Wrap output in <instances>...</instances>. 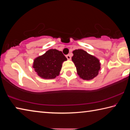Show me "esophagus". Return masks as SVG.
<instances>
[{
    "mask_svg": "<svg viewBox=\"0 0 130 130\" xmlns=\"http://www.w3.org/2000/svg\"><path fill=\"white\" fill-rule=\"evenodd\" d=\"M66 57H67L68 60H70V59H71V56H70V54L67 55V56H66Z\"/></svg>",
    "mask_w": 130,
    "mask_h": 130,
    "instance_id": "34e87169",
    "label": "esophagus"
}]
</instances>
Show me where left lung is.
I'll use <instances>...</instances> for the list:
<instances>
[{
	"label": "left lung",
	"instance_id": "8db88e82",
	"mask_svg": "<svg viewBox=\"0 0 130 130\" xmlns=\"http://www.w3.org/2000/svg\"><path fill=\"white\" fill-rule=\"evenodd\" d=\"M73 53L72 60L81 78L89 80L98 76L100 69V63L98 58L82 49L74 50Z\"/></svg>",
	"mask_w": 130,
	"mask_h": 130
}]
</instances>
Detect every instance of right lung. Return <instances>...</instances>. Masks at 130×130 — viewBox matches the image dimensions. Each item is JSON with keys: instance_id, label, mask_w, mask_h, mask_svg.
<instances>
[{"instance_id": "1", "label": "right lung", "mask_w": 130, "mask_h": 130, "mask_svg": "<svg viewBox=\"0 0 130 130\" xmlns=\"http://www.w3.org/2000/svg\"><path fill=\"white\" fill-rule=\"evenodd\" d=\"M67 58L62 52L56 49H50L43 54L35 59L33 63L37 74L45 79L56 78L61 71L62 63Z\"/></svg>"}]
</instances>
